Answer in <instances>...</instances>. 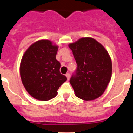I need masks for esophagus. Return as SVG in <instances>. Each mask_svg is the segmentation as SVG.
<instances>
[{
  "label": "esophagus",
  "instance_id": "34e87169",
  "mask_svg": "<svg viewBox=\"0 0 133 133\" xmlns=\"http://www.w3.org/2000/svg\"><path fill=\"white\" fill-rule=\"evenodd\" d=\"M66 78H67V80H69V78H70V74L69 73L66 74Z\"/></svg>",
  "mask_w": 133,
  "mask_h": 133
}]
</instances>
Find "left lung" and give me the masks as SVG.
<instances>
[{
    "mask_svg": "<svg viewBox=\"0 0 133 133\" xmlns=\"http://www.w3.org/2000/svg\"><path fill=\"white\" fill-rule=\"evenodd\" d=\"M77 64L70 80L77 97L92 101L101 97L110 82L112 62L107 50L90 37L81 38L69 45Z\"/></svg>",
    "mask_w": 133,
    "mask_h": 133,
    "instance_id": "left-lung-1",
    "label": "left lung"
}]
</instances>
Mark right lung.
I'll list each match as a JSON object with an SVG mask.
<instances>
[{"label": "right lung", "mask_w": 133, "mask_h": 133, "mask_svg": "<svg viewBox=\"0 0 133 133\" xmlns=\"http://www.w3.org/2000/svg\"><path fill=\"white\" fill-rule=\"evenodd\" d=\"M58 49L50 41L40 40L23 55L20 65L21 80L27 92L35 99L53 98L67 79L60 72L61 64L56 59Z\"/></svg>", "instance_id": "1"}]
</instances>
